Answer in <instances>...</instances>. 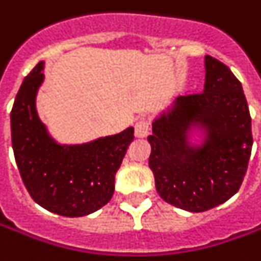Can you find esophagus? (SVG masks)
<instances>
[{
  "instance_id": "1",
  "label": "esophagus",
  "mask_w": 261,
  "mask_h": 261,
  "mask_svg": "<svg viewBox=\"0 0 261 261\" xmlns=\"http://www.w3.org/2000/svg\"><path fill=\"white\" fill-rule=\"evenodd\" d=\"M149 134V120H140L136 123V136L144 138Z\"/></svg>"
}]
</instances>
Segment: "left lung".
I'll use <instances>...</instances> for the list:
<instances>
[{"label": "left lung", "mask_w": 261, "mask_h": 261, "mask_svg": "<svg viewBox=\"0 0 261 261\" xmlns=\"http://www.w3.org/2000/svg\"><path fill=\"white\" fill-rule=\"evenodd\" d=\"M203 92L179 96L152 123L149 168L165 202L189 212H205L239 191L253 145L251 117L242 83L232 70L205 56ZM198 125L207 133L200 147L187 143Z\"/></svg>", "instance_id": "obj_1"}]
</instances>
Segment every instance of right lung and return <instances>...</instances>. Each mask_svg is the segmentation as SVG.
<instances>
[{
    "mask_svg": "<svg viewBox=\"0 0 261 261\" xmlns=\"http://www.w3.org/2000/svg\"><path fill=\"white\" fill-rule=\"evenodd\" d=\"M42 69L43 62H39L23 79L11 110L16 165L38 205L62 216H86L112 199L114 176L134 138V128L82 145L55 143L35 107Z\"/></svg>",
    "mask_w": 261,
    "mask_h": 261,
    "instance_id": "add662e5",
    "label": "right lung"
}]
</instances>
